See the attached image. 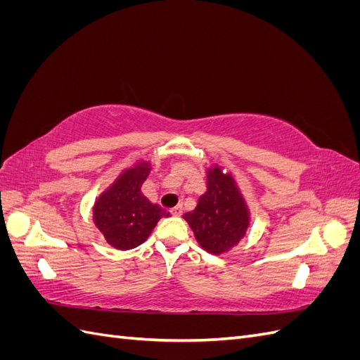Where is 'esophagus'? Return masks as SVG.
<instances>
[{
    "label": "esophagus",
    "instance_id": "esophagus-1",
    "mask_svg": "<svg viewBox=\"0 0 360 360\" xmlns=\"http://www.w3.org/2000/svg\"><path fill=\"white\" fill-rule=\"evenodd\" d=\"M181 213H183L181 205H176V207H174V209H171V214L172 216H181Z\"/></svg>",
    "mask_w": 360,
    "mask_h": 360
}]
</instances>
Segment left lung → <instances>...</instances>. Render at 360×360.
<instances>
[{
  "instance_id": "obj_1",
  "label": "left lung",
  "mask_w": 360,
  "mask_h": 360,
  "mask_svg": "<svg viewBox=\"0 0 360 360\" xmlns=\"http://www.w3.org/2000/svg\"><path fill=\"white\" fill-rule=\"evenodd\" d=\"M202 249L213 255L228 252L245 237L250 214L230 172L219 165L207 169V191L192 212L183 214Z\"/></svg>"
}]
</instances>
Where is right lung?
I'll list each match as a JSON object with an SVG mask.
<instances>
[{
	"label": "right lung",
	"instance_id": "right-lung-1",
	"mask_svg": "<svg viewBox=\"0 0 360 360\" xmlns=\"http://www.w3.org/2000/svg\"><path fill=\"white\" fill-rule=\"evenodd\" d=\"M150 169V162L136 160L134 167L123 169L93 205L94 225L115 249L127 250L144 243L160 217L169 216L141 192Z\"/></svg>",
	"mask_w": 360,
	"mask_h": 360
}]
</instances>
